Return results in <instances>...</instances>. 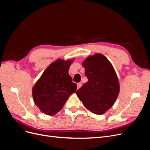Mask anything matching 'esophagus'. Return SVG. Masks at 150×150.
<instances>
[{"instance_id": "1", "label": "esophagus", "mask_w": 150, "mask_h": 150, "mask_svg": "<svg viewBox=\"0 0 150 150\" xmlns=\"http://www.w3.org/2000/svg\"><path fill=\"white\" fill-rule=\"evenodd\" d=\"M81 86H82V83H77V88H78V89H79L81 87Z\"/></svg>"}]
</instances>
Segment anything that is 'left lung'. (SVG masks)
Instances as JSON below:
<instances>
[{"mask_svg": "<svg viewBox=\"0 0 150 150\" xmlns=\"http://www.w3.org/2000/svg\"><path fill=\"white\" fill-rule=\"evenodd\" d=\"M83 66L88 81L76 94L89 111L103 115L112 107L118 96V78L111 62L101 54L87 57Z\"/></svg>", "mask_w": 150, "mask_h": 150, "instance_id": "8db88e82", "label": "left lung"}]
</instances>
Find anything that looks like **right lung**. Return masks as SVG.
<instances>
[{
  "instance_id": "obj_1",
  "label": "right lung",
  "mask_w": 150,
  "mask_h": 150,
  "mask_svg": "<svg viewBox=\"0 0 150 150\" xmlns=\"http://www.w3.org/2000/svg\"><path fill=\"white\" fill-rule=\"evenodd\" d=\"M72 61L59 59L52 62L33 88L34 103L47 115L56 114L76 92L77 85L68 73Z\"/></svg>"
}]
</instances>
